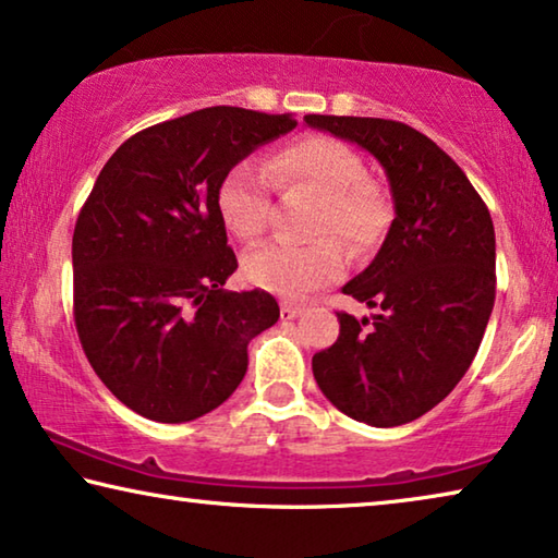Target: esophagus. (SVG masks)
<instances>
[{"mask_svg":"<svg viewBox=\"0 0 558 558\" xmlns=\"http://www.w3.org/2000/svg\"><path fill=\"white\" fill-rule=\"evenodd\" d=\"M301 313H303V307L295 305V303H282V305H280L282 320H293V318H298V315H301Z\"/></svg>","mask_w":558,"mask_h":558,"instance_id":"34e87169","label":"esophagus"}]
</instances>
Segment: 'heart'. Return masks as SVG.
I'll use <instances>...</instances> for the list:
<instances>
[{"instance_id":"1","label":"heart","mask_w":558,"mask_h":558,"mask_svg":"<svg viewBox=\"0 0 558 558\" xmlns=\"http://www.w3.org/2000/svg\"><path fill=\"white\" fill-rule=\"evenodd\" d=\"M265 178L286 195L318 197L311 232L323 238L311 245L268 243L247 253L243 276L255 288L286 298L311 293L345 270L339 239L348 251L368 253L390 226V197L378 180L365 174L361 157L340 140L311 135L272 155L265 162V174L253 162H238L220 180L218 213L232 235L245 243H253L268 228Z\"/></svg>"}]
</instances>
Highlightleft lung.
<instances>
[{
	"mask_svg": "<svg viewBox=\"0 0 558 558\" xmlns=\"http://www.w3.org/2000/svg\"><path fill=\"white\" fill-rule=\"evenodd\" d=\"M384 165L396 218L378 255L343 293L373 318L338 313L340 336L313 376L340 413L376 428L421 418L469 371L496 298L492 213L434 140L380 118L305 114Z\"/></svg>",
	"mask_w": 558,
	"mask_h": 558,
	"instance_id": "obj_1",
	"label": "left lung"
}]
</instances>
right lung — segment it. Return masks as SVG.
Segmentation results:
<instances>
[{
    "label": "right lung",
    "mask_w": 558,
    "mask_h": 558,
    "mask_svg": "<svg viewBox=\"0 0 558 558\" xmlns=\"http://www.w3.org/2000/svg\"><path fill=\"white\" fill-rule=\"evenodd\" d=\"M290 114L205 107L118 147L72 235L74 326L112 396L149 421L218 409L247 371V343L276 326L265 290L232 293L238 257L218 213L226 172L295 128Z\"/></svg>",
    "instance_id": "right-lung-1"
}]
</instances>
